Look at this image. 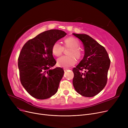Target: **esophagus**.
<instances>
[{"instance_id":"34e87169","label":"esophagus","mask_w":128,"mask_h":128,"mask_svg":"<svg viewBox=\"0 0 128 128\" xmlns=\"http://www.w3.org/2000/svg\"><path fill=\"white\" fill-rule=\"evenodd\" d=\"M69 69L68 68H64V70L65 72V71H67V70H68Z\"/></svg>"}]
</instances>
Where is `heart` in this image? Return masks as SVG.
<instances>
[{
  "label": "heart",
  "instance_id": "heart-1",
  "mask_svg": "<svg viewBox=\"0 0 128 128\" xmlns=\"http://www.w3.org/2000/svg\"><path fill=\"white\" fill-rule=\"evenodd\" d=\"M64 46H63L58 42L54 44L52 46V54L59 56L64 52V48H70L68 52L69 56H63L57 60V65L60 68H68L76 63V59L80 60L82 57V52L79 49V43L78 40L72 37L66 38L64 40Z\"/></svg>",
  "mask_w": 128,
  "mask_h": 128
}]
</instances>
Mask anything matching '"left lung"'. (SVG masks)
I'll list each match as a JSON object with an SVG mask.
<instances>
[{
  "instance_id": "8db88e82",
  "label": "left lung",
  "mask_w": 128,
  "mask_h": 128,
  "mask_svg": "<svg viewBox=\"0 0 128 128\" xmlns=\"http://www.w3.org/2000/svg\"><path fill=\"white\" fill-rule=\"evenodd\" d=\"M83 43L84 55L72 70L74 87L79 94L93 97L101 91L107 81L110 60L104 47L88 35L73 33ZM84 70V72L81 71Z\"/></svg>"
}]
</instances>
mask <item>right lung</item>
Returning <instances> with one entry per match:
<instances>
[{
	"instance_id": "right-lung-1",
	"label": "right lung",
	"mask_w": 128,
	"mask_h": 128,
	"mask_svg": "<svg viewBox=\"0 0 128 128\" xmlns=\"http://www.w3.org/2000/svg\"><path fill=\"white\" fill-rule=\"evenodd\" d=\"M66 34L61 30H46L23 46L18 58L20 81L32 97L44 100L57 92L64 72L60 68L51 69L56 63L51 49Z\"/></svg>"
}]
</instances>
